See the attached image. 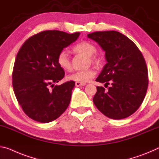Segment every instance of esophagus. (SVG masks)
Masks as SVG:
<instances>
[{"mask_svg": "<svg viewBox=\"0 0 159 159\" xmlns=\"http://www.w3.org/2000/svg\"><path fill=\"white\" fill-rule=\"evenodd\" d=\"M85 85V83L75 82V85H76V86H84V85Z\"/></svg>", "mask_w": 159, "mask_h": 159, "instance_id": "1", "label": "esophagus"}]
</instances>
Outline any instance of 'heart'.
<instances>
[{
  "label": "heart",
  "mask_w": 159,
  "mask_h": 159,
  "mask_svg": "<svg viewBox=\"0 0 159 159\" xmlns=\"http://www.w3.org/2000/svg\"><path fill=\"white\" fill-rule=\"evenodd\" d=\"M72 50L75 53L84 54L88 56L89 62L93 64H100L102 58L96 53V47L89 41H81L75 44L72 47ZM57 64L62 70L69 71L71 69V62L70 57L66 51H61L58 54L57 59ZM96 75V71L93 69H89L80 71H75L67 76L69 80H74L76 82L86 83L92 80Z\"/></svg>",
  "instance_id": "obj_1"
}]
</instances>
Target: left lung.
I'll return each mask as SVG.
<instances>
[{
  "label": "left lung",
  "mask_w": 159,
  "mask_h": 159,
  "mask_svg": "<svg viewBox=\"0 0 159 159\" xmlns=\"http://www.w3.org/2000/svg\"><path fill=\"white\" fill-rule=\"evenodd\" d=\"M88 37L99 44L107 61L96 81L111 85L108 90L97 86L93 102L107 117H128L142 105L148 89V69L142 52L132 40L117 31L95 32Z\"/></svg>",
  "instance_id": "1"
}]
</instances>
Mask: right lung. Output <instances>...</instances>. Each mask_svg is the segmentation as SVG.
<instances>
[{
  "label": "right lung",
  "mask_w": 159,
  "mask_h": 159,
  "mask_svg": "<svg viewBox=\"0 0 159 159\" xmlns=\"http://www.w3.org/2000/svg\"><path fill=\"white\" fill-rule=\"evenodd\" d=\"M79 34L46 30L30 37L20 49L12 70V87L19 105L31 119L50 122L67 109L75 82L54 85L65 75L57 59Z\"/></svg>",
  "instance_id": "obj_1"
}]
</instances>
